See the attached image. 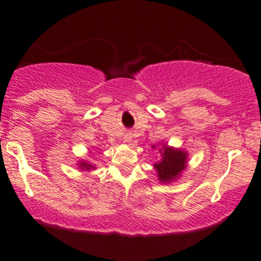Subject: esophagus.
<instances>
[{"label": "esophagus", "mask_w": 261, "mask_h": 261, "mask_svg": "<svg viewBox=\"0 0 261 261\" xmlns=\"http://www.w3.org/2000/svg\"><path fill=\"white\" fill-rule=\"evenodd\" d=\"M131 139H133V137H131V135H130V134H126V135H125V141H126V142H130Z\"/></svg>", "instance_id": "34e87169"}]
</instances>
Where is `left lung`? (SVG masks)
Returning <instances> with one entry per match:
<instances>
[{"mask_svg":"<svg viewBox=\"0 0 261 261\" xmlns=\"http://www.w3.org/2000/svg\"><path fill=\"white\" fill-rule=\"evenodd\" d=\"M160 152H162V158L158 163L154 164V167L158 172L160 180L168 182L175 179L185 168L187 153L184 151L173 149L166 146Z\"/></svg>","mask_w":261,"mask_h":261,"instance_id":"1","label":"left lung"}]
</instances>
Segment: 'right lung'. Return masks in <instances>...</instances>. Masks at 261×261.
<instances>
[{
	"instance_id": "add662e5",
	"label": "right lung",
	"mask_w": 261,
	"mask_h": 261,
	"mask_svg": "<svg viewBox=\"0 0 261 261\" xmlns=\"http://www.w3.org/2000/svg\"><path fill=\"white\" fill-rule=\"evenodd\" d=\"M81 168H85V169H93L94 168V167L92 166V164H88V163H86V162H82V163H81Z\"/></svg>"
}]
</instances>
